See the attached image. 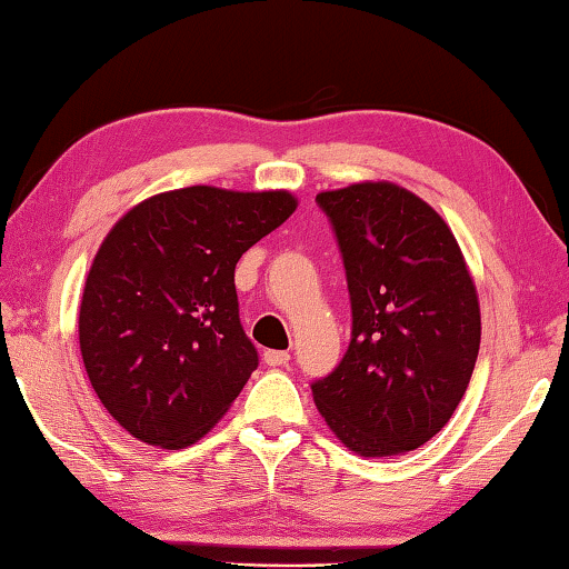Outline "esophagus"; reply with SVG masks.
<instances>
[{"instance_id": "1", "label": "esophagus", "mask_w": 569, "mask_h": 569, "mask_svg": "<svg viewBox=\"0 0 569 569\" xmlns=\"http://www.w3.org/2000/svg\"><path fill=\"white\" fill-rule=\"evenodd\" d=\"M263 361H266V366H286L288 361H291V353H288V351H266Z\"/></svg>"}]
</instances>
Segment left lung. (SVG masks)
Listing matches in <instances>:
<instances>
[{"label": "left lung", "mask_w": 569, "mask_h": 569, "mask_svg": "<svg viewBox=\"0 0 569 569\" xmlns=\"http://www.w3.org/2000/svg\"><path fill=\"white\" fill-rule=\"evenodd\" d=\"M339 240L351 343L311 383L323 421L359 457L407 455L441 431L475 371L477 286L451 228L389 180L316 196Z\"/></svg>", "instance_id": "obj_1"}]
</instances>
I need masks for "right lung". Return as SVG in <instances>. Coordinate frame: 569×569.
<instances>
[{
    "mask_svg": "<svg viewBox=\"0 0 569 569\" xmlns=\"http://www.w3.org/2000/svg\"><path fill=\"white\" fill-rule=\"evenodd\" d=\"M296 208L288 190L190 186L142 200L104 236L80 351L102 407L134 439L182 449L223 419L258 366L236 263Z\"/></svg>",
    "mask_w": 569,
    "mask_h": 569,
    "instance_id": "right-lung-1",
    "label": "right lung"
}]
</instances>
